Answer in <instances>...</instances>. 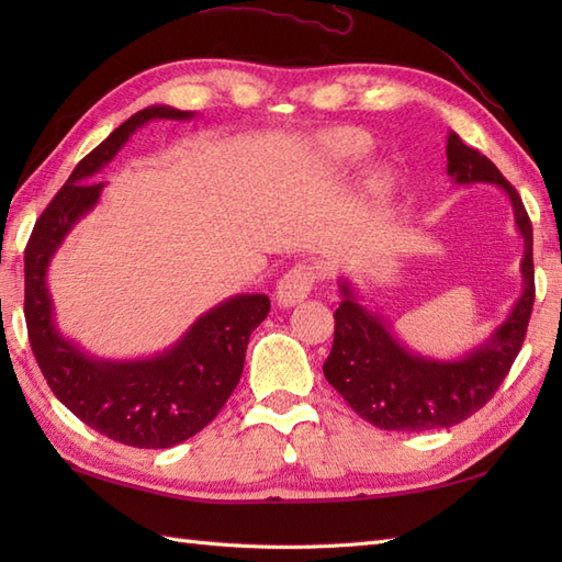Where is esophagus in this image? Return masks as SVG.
Returning <instances> with one entry per match:
<instances>
[{"instance_id":"34e87169","label":"esophagus","mask_w":562,"mask_h":562,"mask_svg":"<svg viewBox=\"0 0 562 562\" xmlns=\"http://www.w3.org/2000/svg\"><path fill=\"white\" fill-rule=\"evenodd\" d=\"M316 282V268L308 266V262H300L292 270H288L280 278L278 288H274V300L280 306H294L304 302L308 292H312Z\"/></svg>"}]
</instances>
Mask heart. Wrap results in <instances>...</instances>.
Masks as SVG:
<instances>
[{
  "label": "heart",
  "instance_id": "1",
  "mask_svg": "<svg viewBox=\"0 0 562 562\" xmlns=\"http://www.w3.org/2000/svg\"><path fill=\"white\" fill-rule=\"evenodd\" d=\"M369 149V139L357 133V130H330L318 139V154L321 159L330 166H345L364 157ZM376 186H384V173L374 176Z\"/></svg>",
  "mask_w": 562,
  "mask_h": 562
}]
</instances>
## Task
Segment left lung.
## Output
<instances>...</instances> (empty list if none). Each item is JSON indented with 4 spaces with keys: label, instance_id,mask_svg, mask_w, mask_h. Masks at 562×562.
<instances>
[{
    "label": "left lung",
    "instance_id": "obj_1",
    "mask_svg": "<svg viewBox=\"0 0 562 562\" xmlns=\"http://www.w3.org/2000/svg\"><path fill=\"white\" fill-rule=\"evenodd\" d=\"M447 173L457 186L493 183L515 210L524 238V290L509 316L491 338L459 360H435L405 348L379 314L369 312L352 284L340 278L336 336L324 362L328 384L350 408L381 429H437L459 425L495 396L512 362L517 360L533 306V232L524 202L497 166L479 149L463 145L457 133L447 137Z\"/></svg>",
    "mask_w": 562,
    "mask_h": 562
}]
</instances>
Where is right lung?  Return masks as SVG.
<instances>
[{
    "mask_svg": "<svg viewBox=\"0 0 562 562\" xmlns=\"http://www.w3.org/2000/svg\"><path fill=\"white\" fill-rule=\"evenodd\" d=\"M193 111L149 105L115 127L83 157L35 222L23 254L31 350L47 386L81 423L137 449H166L198 435L232 396L244 372L248 338L270 312L266 294H236L202 314L169 350L142 360H101L65 338L55 324L47 268L83 214L97 207L103 166L149 121H190Z\"/></svg>",
    "mask_w": 562,
    "mask_h": 562,
    "instance_id": "right-lung-1",
    "label": "right lung"
}]
</instances>
